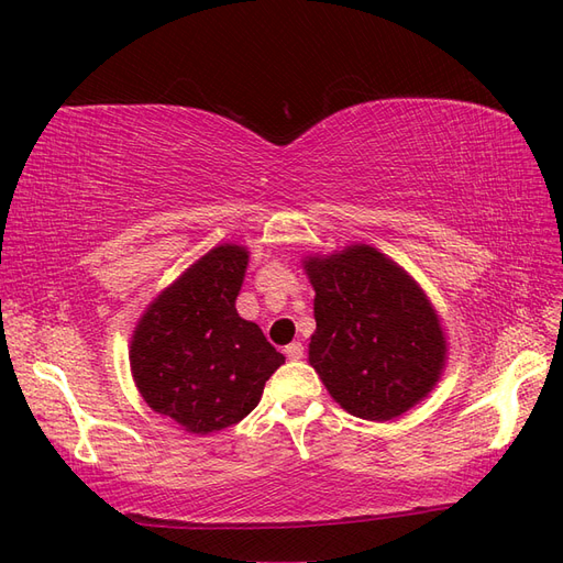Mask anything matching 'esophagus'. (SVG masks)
Masks as SVG:
<instances>
[{"mask_svg":"<svg viewBox=\"0 0 563 563\" xmlns=\"http://www.w3.org/2000/svg\"><path fill=\"white\" fill-rule=\"evenodd\" d=\"M286 356L288 360H294V362H298V360H302V354H305V347H302V343H291V345H286Z\"/></svg>","mask_w":563,"mask_h":563,"instance_id":"1","label":"esophagus"}]
</instances>
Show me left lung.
<instances>
[{
    "label": "left lung",
    "instance_id": "1",
    "mask_svg": "<svg viewBox=\"0 0 563 563\" xmlns=\"http://www.w3.org/2000/svg\"><path fill=\"white\" fill-rule=\"evenodd\" d=\"M314 286L310 364L347 413L391 420L441 378L446 338L422 288L366 244L305 258Z\"/></svg>",
    "mask_w": 563,
    "mask_h": 563
}]
</instances>
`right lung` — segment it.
I'll use <instances>...</instances> for the list:
<instances>
[{
	"mask_svg": "<svg viewBox=\"0 0 563 563\" xmlns=\"http://www.w3.org/2000/svg\"><path fill=\"white\" fill-rule=\"evenodd\" d=\"M249 251L211 249L150 302L131 340V373L152 411L192 434L246 418L286 356L236 314Z\"/></svg>",
	"mask_w": 563,
	"mask_h": 563,
	"instance_id": "right-lung-1",
	"label": "right lung"
}]
</instances>
